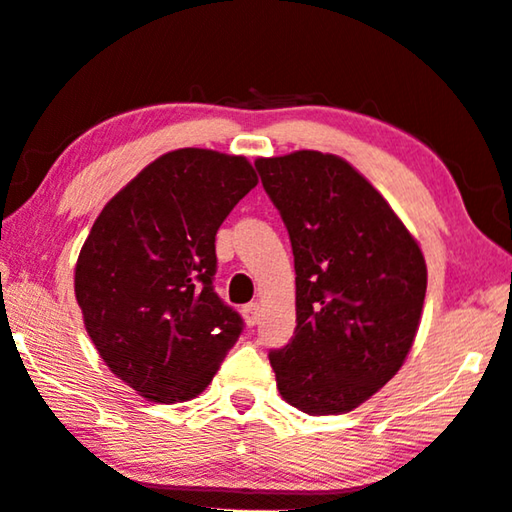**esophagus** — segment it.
<instances>
[{
	"label": "esophagus",
	"mask_w": 512,
	"mask_h": 512,
	"mask_svg": "<svg viewBox=\"0 0 512 512\" xmlns=\"http://www.w3.org/2000/svg\"><path fill=\"white\" fill-rule=\"evenodd\" d=\"M241 311H244V320L250 327L259 323V302H250V305H246Z\"/></svg>",
	"instance_id": "1"
}]
</instances>
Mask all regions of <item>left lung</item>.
Masks as SVG:
<instances>
[{
	"label": "left lung",
	"mask_w": 512,
	"mask_h": 512,
	"mask_svg": "<svg viewBox=\"0 0 512 512\" xmlns=\"http://www.w3.org/2000/svg\"><path fill=\"white\" fill-rule=\"evenodd\" d=\"M296 262V334L268 354L277 391L309 415L357 409L391 381L420 327L427 264L375 187L339 155L257 158Z\"/></svg>",
	"instance_id": "8db88e82"
}]
</instances>
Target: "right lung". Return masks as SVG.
I'll list each match as a JSON object with an SVG mask.
<instances>
[{"label": "right lung", "instance_id": "obj_1", "mask_svg": "<svg viewBox=\"0 0 512 512\" xmlns=\"http://www.w3.org/2000/svg\"><path fill=\"white\" fill-rule=\"evenodd\" d=\"M257 185L244 155L178 149L137 173L94 221L74 271L99 357L151 402L201 395L241 334L212 280L216 230Z\"/></svg>", "mask_w": 512, "mask_h": 512}]
</instances>
